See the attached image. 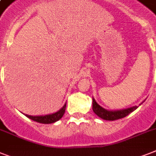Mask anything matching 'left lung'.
I'll use <instances>...</instances> for the list:
<instances>
[{
  "mask_svg": "<svg viewBox=\"0 0 156 156\" xmlns=\"http://www.w3.org/2000/svg\"><path fill=\"white\" fill-rule=\"evenodd\" d=\"M138 108V106L132 107L129 108L122 109V110H116V111H108L106 109L103 108L102 107H100L99 104L96 103L95 99L93 98L92 102V109L93 112H95L98 116H100V118L106 120V121H115L118 119L123 118L125 116H128L129 114L131 113L135 109Z\"/></svg>",
  "mask_w": 156,
  "mask_h": 156,
  "instance_id": "obj_1",
  "label": "left lung"
}]
</instances>
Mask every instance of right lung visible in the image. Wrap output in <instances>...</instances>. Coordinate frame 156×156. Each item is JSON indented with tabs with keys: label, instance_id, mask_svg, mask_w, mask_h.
<instances>
[{
	"label": "right lung",
	"instance_id": "add662e5",
	"mask_svg": "<svg viewBox=\"0 0 156 156\" xmlns=\"http://www.w3.org/2000/svg\"><path fill=\"white\" fill-rule=\"evenodd\" d=\"M66 104L63 106V108L60 109L58 112H56L55 113L49 114V115H45V116H29V115H26L28 118L31 119L33 121L39 122V123L42 124H51L56 122L58 120L63 116L65 112H66Z\"/></svg>",
	"mask_w": 156,
	"mask_h": 156
}]
</instances>
